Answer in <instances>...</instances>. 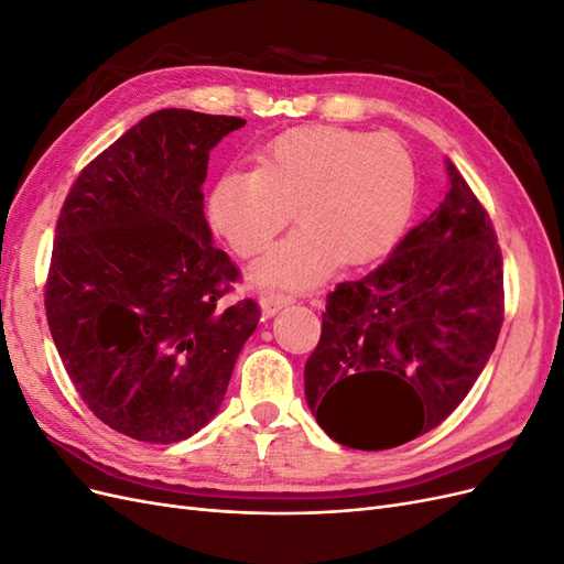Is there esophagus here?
<instances>
[{"instance_id":"1","label":"esophagus","mask_w":564,"mask_h":564,"mask_svg":"<svg viewBox=\"0 0 564 564\" xmlns=\"http://www.w3.org/2000/svg\"><path fill=\"white\" fill-rule=\"evenodd\" d=\"M259 301H261V308L265 315H275L278 311L284 308V305L294 303L296 299L292 294H282V292H263Z\"/></svg>"}]
</instances>
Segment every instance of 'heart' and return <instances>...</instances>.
Listing matches in <instances>:
<instances>
[{
	"mask_svg": "<svg viewBox=\"0 0 564 564\" xmlns=\"http://www.w3.org/2000/svg\"><path fill=\"white\" fill-rule=\"evenodd\" d=\"M414 197V162L398 139L315 124L270 141L256 169L220 176L209 216L230 249L247 259L296 212L301 226L251 275L265 286L311 289L338 261L362 265L388 251L412 216Z\"/></svg>",
	"mask_w": 564,
	"mask_h": 564,
	"instance_id": "obj_1",
	"label": "heart"
}]
</instances>
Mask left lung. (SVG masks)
Segmentation results:
<instances>
[{"label": "left lung", "instance_id": "8db88e82", "mask_svg": "<svg viewBox=\"0 0 564 564\" xmlns=\"http://www.w3.org/2000/svg\"><path fill=\"white\" fill-rule=\"evenodd\" d=\"M449 193L388 259L327 296L305 400L338 445L379 452L433 431L497 346L503 268L491 220L447 160Z\"/></svg>", "mask_w": 564, "mask_h": 564}]
</instances>
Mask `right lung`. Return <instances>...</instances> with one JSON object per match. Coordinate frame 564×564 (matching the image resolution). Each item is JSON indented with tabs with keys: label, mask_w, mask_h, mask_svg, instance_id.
<instances>
[{
	"label": "right lung",
	"mask_w": 564,
	"mask_h": 564,
	"mask_svg": "<svg viewBox=\"0 0 564 564\" xmlns=\"http://www.w3.org/2000/svg\"><path fill=\"white\" fill-rule=\"evenodd\" d=\"M242 117L166 108L82 169L56 224L46 319L67 377L112 431L172 445L207 425L259 324L212 245L209 150Z\"/></svg>",
	"instance_id": "add662e5"
}]
</instances>
